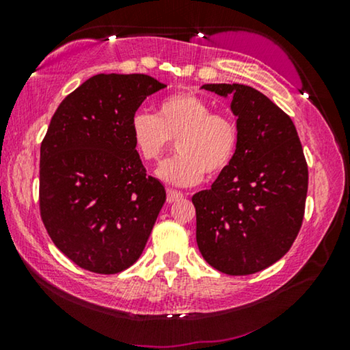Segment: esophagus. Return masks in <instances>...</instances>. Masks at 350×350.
I'll return each mask as SVG.
<instances>
[{"instance_id": "esophagus-1", "label": "esophagus", "mask_w": 350, "mask_h": 350, "mask_svg": "<svg viewBox=\"0 0 350 350\" xmlns=\"http://www.w3.org/2000/svg\"><path fill=\"white\" fill-rule=\"evenodd\" d=\"M183 198V194L178 193V191L175 189H167V202L172 204V202H176V200Z\"/></svg>"}]
</instances>
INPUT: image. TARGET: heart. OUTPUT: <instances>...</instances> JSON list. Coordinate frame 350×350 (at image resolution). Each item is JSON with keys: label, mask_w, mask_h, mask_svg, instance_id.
<instances>
[{"label": "heart", "mask_w": 350, "mask_h": 350, "mask_svg": "<svg viewBox=\"0 0 350 350\" xmlns=\"http://www.w3.org/2000/svg\"><path fill=\"white\" fill-rule=\"evenodd\" d=\"M131 138L143 161H157L172 140L178 156L162 162L157 176L175 186L199 183L224 174L236 157L239 127L228 113L213 111L207 100L193 92L162 98L157 113L137 111L131 119Z\"/></svg>", "instance_id": "heart-1"}]
</instances>
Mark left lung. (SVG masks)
I'll use <instances>...</instances> for the list:
<instances>
[{"mask_svg": "<svg viewBox=\"0 0 350 350\" xmlns=\"http://www.w3.org/2000/svg\"><path fill=\"white\" fill-rule=\"evenodd\" d=\"M232 94L239 145L212 188L193 196L196 241L204 260L228 275H248L279 261L298 236L308 196V162L288 114L243 84H205Z\"/></svg>", "mask_w": 350, "mask_h": 350, "instance_id": "8db88e82", "label": "left lung"}]
</instances>
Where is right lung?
<instances>
[{"label":"right lung","instance_id":"1","mask_svg":"<svg viewBox=\"0 0 350 350\" xmlns=\"http://www.w3.org/2000/svg\"><path fill=\"white\" fill-rule=\"evenodd\" d=\"M148 75H95L66 95L41 143L40 213L55 247L95 274L140 258L165 202L131 138V119L164 89Z\"/></svg>","mask_w":350,"mask_h":350}]
</instances>
